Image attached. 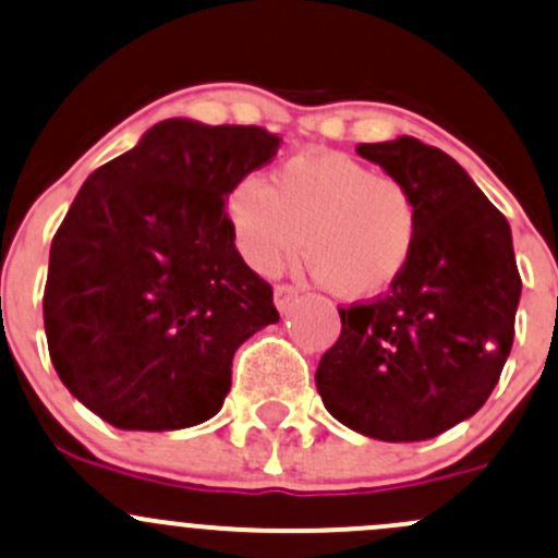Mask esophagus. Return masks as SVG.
Returning <instances> with one entry per match:
<instances>
[{
  "instance_id": "1",
  "label": "esophagus",
  "mask_w": 558,
  "mask_h": 558,
  "mask_svg": "<svg viewBox=\"0 0 558 558\" xmlns=\"http://www.w3.org/2000/svg\"><path fill=\"white\" fill-rule=\"evenodd\" d=\"M296 299L299 291L294 286H278V289H275V307H278V313H289L296 304Z\"/></svg>"
}]
</instances>
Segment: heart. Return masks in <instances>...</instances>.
Wrapping results in <instances>:
<instances>
[{
    "label": "heart",
    "instance_id": "obj_1",
    "mask_svg": "<svg viewBox=\"0 0 558 558\" xmlns=\"http://www.w3.org/2000/svg\"><path fill=\"white\" fill-rule=\"evenodd\" d=\"M234 251L275 275L302 251L331 294L363 302L387 294L412 262L420 205L396 175L342 151H304L262 181L245 175L225 203Z\"/></svg>",
    "mask_w": 558,
    "mask_h": 558
}]
</instances>
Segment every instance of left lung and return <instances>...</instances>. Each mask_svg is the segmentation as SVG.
<instances>
[{
    "label": "left lung",
    "instance_id": "obj_1",
    "mask_svg": "<svg viewBox=\"0 0 558 558\" xmlns=\"http://www.w3.org/2000/svg\"><path fill=\"white\" fill-rule=\"evenodd\" d=\"M357 155L401 179L420 238L387 296L339 310L315 385L328 414L379 441H425L473 417L511 355L521 278L511 225L447 151L401 136Z\"/></svg>",
    "mask_w": 558,
    "mask_h": 558
}]
</instances>
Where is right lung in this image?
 <instances>
[{
    "label": "right lung",
    "instance_id": "1",
    "mask_svg": "<svg viewBox=\"0 0 558 558\" xmlns=\"http://www.w3.org/2000/svg\"><path fill=\"white\" fill-rule=\"evenodd\" d=\"M278 146L256 125L173 117L82 184L50 245L45 333L61 383L109 425L210 420L234 350L280 320L225 214L232 186Z\"/></svg>",
    "mask_w": 558,
    "mask_h": 558
}]
</instances>
